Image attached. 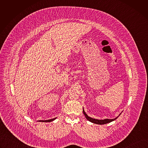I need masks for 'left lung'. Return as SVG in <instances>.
Segmentation results:
<instances>
[{
  "label": "left lung",
  "mask_w": 148,
  "mask_h": 148,
  "mask_svg": "<svg viewBox=\"0 0 148 148\" xmlns=\"http://www.w3.org/2000/svg\"><path fill=\"white\" fill-rule=\"evenodd\" d=\"M83 114H84V115H85L86 118H87V120H88L89 121L94 123H96V124H99V125H103V124H106V123H110L114 120H115L118 117H116V118H114V119H103V120H99V119H94V118H90L86 114V112H84V110H83Z\"/></svg>",
  "instance_id": "obj_1"
}]
</instances>
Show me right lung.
<instances>
[{
  "mask_svg": "<svg viewBox=\"0 0 148 148\" xmlns=\"http://www.w3.org/2000/svg\"><path fill=\"white\" fill-rule=\"evenodd\" d=\"M56 118H53V119H49V120H46V121H43V120H40V121H40V122H51V121H54Z\"/></svg>",
  "mask_w": 148,
  "mask_h": 148,
  "instance_id": "obj_1",
  "label": "right lung"
}]
</instances>
